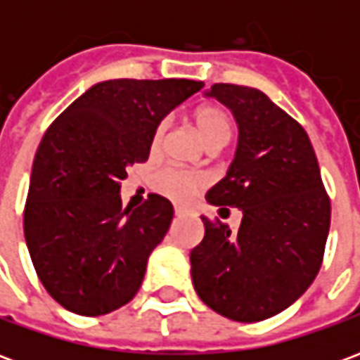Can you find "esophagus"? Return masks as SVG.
Segmentation results:
<instances>
[{"mask_svg":"<svg viewBox=\"0 0 360 360\" xmlns=\"http://www.w3.org/2000/svg\"><path fill=\"white\" fill-rule=\"evenodd\" d=\"M183 214H185V210L179 208V206H175V216H183Z\"/></svg>","mask_w":360,"mask_h":360,"instance_id":"1","label":"esophagus"}]
</instances>
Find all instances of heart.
Here are the masks:
<instances>
[{"instance_id": "obj_1", "label": "heart", "mask_w": 360, "mask_h": 360, "mask_svg": "<svg viewBox=\"0 0 360 360\" xmlns=\"http://www.w3.org/2000/svg\"><path fill=\"white\" fill-rule=\"evenodd\" d=\"M193 121L200 139L204 144L210 150H219L221 146H226L231 134H233V121L229 117L224 108L208 103V105H200L198 110L193 113ZM169 129V119L164 117L158 121V125L154 127V133L150 139V150L152 154H158L162 144H164L165 133ZM204 177L196 172H185L179 167H164L156 173L154 177V185L156 188L165 195L167 198H172L175 202H187L188 198H193L198 188L204 187Z\"/></svg>"}]
</instances>
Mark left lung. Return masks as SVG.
<instances>
[{
    "mask_svg": "<svg viewBox=\"0 0 360 360\" xmlns=\"http://www.w3.org/2000/svg\"><path fill=\"white\" fill-rule=\"evenodd\" d=\"M208 96L233 111L239 144L206 200L239 208L243 219L231 231L218 218H202L204 239L191 250L193 285L221 316L258 322L293 304L316 278L330 196L307 131L264 92L218 82Z\"/></svg>",
    "mask_w": 360,
    "mask_h": 360,
    "instance_id": "obj_1",
    "label": "left lung"
}]
</instances>
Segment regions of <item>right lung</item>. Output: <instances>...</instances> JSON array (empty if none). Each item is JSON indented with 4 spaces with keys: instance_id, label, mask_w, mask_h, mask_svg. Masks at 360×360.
<instances>
[{
    "instance_id": "1",
    "label": "right lung",
    "mask_w": 360,
    "mask_h": 360,
    "mask_svg": "<svg viewBox=\"0 0 360 360\" xmlns=\"http://www.w3.org/2000/svg\"><path fill=\"white\" fill-rule=\"evenodd\" d=\"M188 79L98 82L42 136L25 204V239L46 291L81 316H102L141 289L146 262L173 219L148 195L121 208L127 165L146 162L154 127L202 89Z\"/></svg>"
}]
</instances>
